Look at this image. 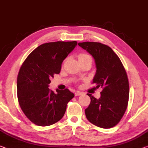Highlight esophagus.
<instances>
[{"instance_id":"34e87169","label":"esophagus","mask_w":148,"mask_h":148,"mask_svg":"<svg viewBox=\"0 0 148 148\" xmlns=\"http://www.w3.org/2000/svg\"><path fill=\"white\" fill-rule=\"evenodd\" d=\"M83 94V92H80V91H77L75 93V96H79V95H81Z\"/></svg>"}]
</instances>
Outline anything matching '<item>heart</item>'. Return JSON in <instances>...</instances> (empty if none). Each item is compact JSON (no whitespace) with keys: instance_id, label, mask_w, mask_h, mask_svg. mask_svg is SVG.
<instances>
[{"instance_id":"b5f03b06","label":"heart","mask_w":148,"mask_h":148,"mask_svg":"<svg viewBox=\"0 0 148 148\" xmlns=\"http://www.w3.org/2000/svg\"><path fill=\"white\" fill-rule=\"evenodd\" d=\"M86 58H91L90 57L85 53H81L79 54L78 56V60H81V59H86Z\"/></svg>"}]
</instances>
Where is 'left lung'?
Listing matches in <instances>:
<instances>
[{
  "label": "left lung",
  "instance_id": "left-lung-1",
  "mask_svg": "<svg viewBox=\"0 0 148 148\" xmlns=\"http://www.w3.org/2000/svg\"><path fill=\"white\" fill-rule=\"evenodd\" d=\"M94 58L97 71L92 79L96 87L103 88L99 99L90 98L85 115L90 123L103 128L116 125L126 110L129 97L127 74L118 56L108 45L99 42L79 43Z\"/></svg>",
  "mask_w": 148,
  "mask_h": 148
}]
</instances>
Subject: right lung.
<instances>
[{
	"instance_id": "obj_1",
	"label": "right lung",
	"mask_w": 148,
	"mask_h": 148,
	"mask_svg": "<svg viewBox=\"0 0 148 148\" xmlns=\"http://www.w3.org/2000/svg\"><path fill=\"white\" fill-rule=\"evenodd\" d=\"M77 45L73 42H49L40 45L28 56L18 75L17 95L26 117L38 126H50L62 119L67 104L74 97L69 89L49 87L50 78L60 73L61 64Z\"/></svg>"
}]
</instances>
